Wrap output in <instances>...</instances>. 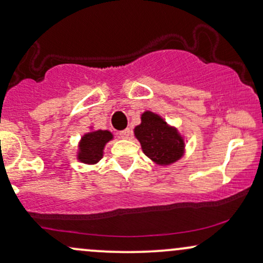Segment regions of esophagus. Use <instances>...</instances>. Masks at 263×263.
<instances>
[{
    "label": "esophagus",
    "mask_w": 263,
    "mask_h": 263,
    "mask_svg": "<svg viewBox=\"0 0 263 263\" xmlns=\"http://www.w3.org/2000/svg\"><path fill=\"white\" fill-rule=\"evenodd\" d=\"M129 135H131V129H129V128H126V129H123V131L120 132V136H121V138H128Z\"/></svg>",
    "instance_id": "esophagus-1"
}]
</instances>
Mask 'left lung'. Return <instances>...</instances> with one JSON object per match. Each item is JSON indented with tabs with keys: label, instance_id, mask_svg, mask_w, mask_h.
<instances>
[{
	"label": "left lung",
	"instance_id": "1",
	"mask_svg": "<svg viewBox=\"0 0 263 263\" xmlns=\"http://www.w3.org/2000/svg\"><path fill=\"white\" fill-rule=\"evenodd\" d=\"M135 136L144 155L157 164L168 165L182 158L183 137L157 114L151 111L142 114L141 125L135 127Z\"/></svg>",
	"mask_w": 263,
	"mask_h": 263
}]
</instances>
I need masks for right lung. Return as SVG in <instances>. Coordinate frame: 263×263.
<instances>
[{
	"mask_svg": "<svg viewBox=\"0 0 263 263\" xmlns=\"http://www.w3.org/2000/svg\"><path fill=\"white\" fill-rule=\"evenodd\" d=\"M112 134L110 131H92L81 137L79 144L78 159L86 164H95L102 158L104 147L108 141L112 140Z\"/></svg>",
	"mask_w": 263,
	"mask_h": 263,
	"instance_id": "obj_1",
	"label": "right lung"
}]
</instances>
